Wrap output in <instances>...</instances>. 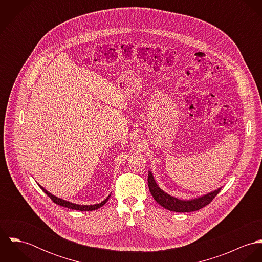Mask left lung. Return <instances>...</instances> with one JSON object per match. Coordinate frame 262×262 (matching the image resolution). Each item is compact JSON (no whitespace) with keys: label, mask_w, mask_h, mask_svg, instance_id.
Wrapping results in <instances>:
<instances>
[{"label":"left lung","mask_w":262,"mask_h":262,"mask_svg":"<svg viewBox=\"0 0 262 262\" xmlns=\"http://www.w3.org/2000/svg\"><path fill=\"white\" fill-rule=\"evenodd\" d=\"M148 187L150 192L153 196V199L163 208H165L168 211L178 212V213H185V212H193L198 211L205 206L209 205L213 199L220 192L222 187L214 189L206 194H203L201 196L190 199V200H181L176 196H172L168 193H166L164 190H162L158 185L156 184L154 177L151 171H148Z\"/></svg>","instance_id":"obj_1"}]
</instances>
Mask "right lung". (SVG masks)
<instances>
[{"label":"right lung","instance_id":"obj_1","mask_svg":"<svg viewBox=\"0 0 262 262\" xmlns=\"http://www.w3.org/2000/svg\"><path fill=\"white\" fill-rule=\"evenodd\" d=\"M40 188L57 205L61 206V207H66V208H69V209H72V210H77V211H94V210H97L101 207H103L109 200L111 193L103 201L101 202L100 204H95V205H78V204H75V203H72V202H69V201H66L63 199H60V198H57L55 195H53L51 192L47 191L45 188L43 187H41L40 185H38Z\"/></svg>","mask_w":262,"mask_h":262}]
</instances>
